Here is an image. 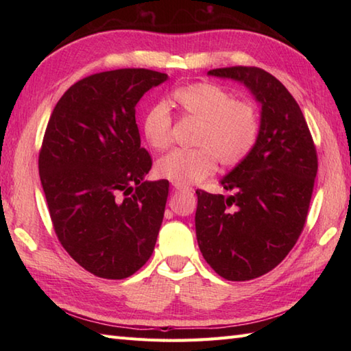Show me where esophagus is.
I'll return each mask as SVG.
<instances>
[{"instance_id":"34e87169","label":"esophagus","mask_w":351,"mask_h":351,"mask_svg":"<svg viewBox=\"0 0 351 351\" xmlns=\"http://www.w3.org/2000/svg\"><path fill=\"white\" fill-rule=\"evenodd\" d=\"M173 189L180 191H191L190 187H185V185H181V184H173Z\"/></svg>"}]
</instances>
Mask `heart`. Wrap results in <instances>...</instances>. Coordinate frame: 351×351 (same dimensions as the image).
<instances>
[{"label": "heart", "instance_id": "heart-1", "mask_svg": "<svg viewBox=\"0 0 351 351\" xmlns=\"http://www.w3.org/2000/svg\"><path fill=\"white\" fill-rule=\"evenodd\" d=\"M171 99L184 117L199 122L193 145L178 149L156 162V171L173 184L190 185L211 176L217 167H235L255 147L261 121L258 108L249 101L234 99L226 88L213 83H193L175 88ZM141 131L149 146L167 149L173 138V119L164 102L146 110Z\"/></svg>", "mask_w": 351, "mask_h": 351}]
</instances>
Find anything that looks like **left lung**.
<instances>
[{"instance_id":"8db88e82","label":"left lung","mask_w":351,"mask_h":351,"mask_svg":"<svg viewBox=\"0 0 351 351\" xmlns=\"http://www.w3.org/2000/svg\"><path fill=\"white\" fill-rule=\"evenodd\" d=\"M208 73L241 81L263 110L255 147L221 181L234 195L196 191V237L205 261L228 280H250L279 265L299 240L314 191L317 149L299 104L271 73L255 66Z\"/></svg>"}]
</instances>
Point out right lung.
<instances>
[{
  "label": "right lung",
  "instance_id": "add662e5",
  "mask_svg": "<svg viewBox=\"0 0 351 351\" xmlns=\"http://www.w3.org/2000/svg\"><path fill=\"white\" fill-rule=\"evenodd\" d=\"M166 80L151 69L93 73L64 92L45 130L39 175L52 226L98 278H130L154 252L169 181H145L152 158L140 146L136 106Z\"/></svg>",
  "mask_w": 351,
  "mask_h": 351
}]
</instances>
